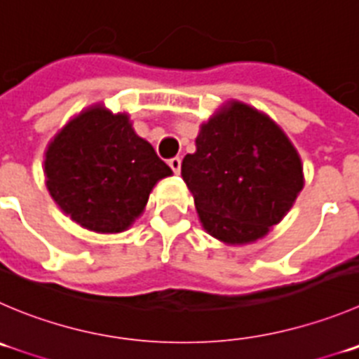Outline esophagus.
Segmentation results:
<instances>
[{
    "label": "esophagus",
    "mask_w": 359,
    "mask_h": 359,
    "mask_svg": "<svg viewBox=\"0 0 359 359\" xmlns=\"http://www.w3.org/2000/svg\"><path fill=\"white\" fill-rule=\"evenodd\" d=\"M169 167L174 170V172L180 174V170H182V158H177V156L170 158L169 160Z\"/></svg>",
    "instance_id": "34e87169"
}]
</instances>
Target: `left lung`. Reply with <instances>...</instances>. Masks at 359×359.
<instances>
[{"mask_svg": "<svg viewBox=\"0 0 359 359\" xmlns=\"http://www.w3.org/2000/svg\"><path fill=\"white\" fill-rule=\"evenodd\" d=\"M197 151L187 155L182 176L201 224L229 245L268 234L303 189L298 151L280 126L241 102H231L201 126Z\"/></svg>", "mask_w": 359, "mask_h": 359, "instance_id": "1", "label": "left lung"}]
</instances>
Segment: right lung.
Listing matches in <instances>:
<instances>
[{
	"label": "right lung",
	"instance_id": "add662e5",
	"mask_svg": "<svg viewBox=\"0 0 359 359\" xmlns=\"http://www.w3.org/2000/svg\"><path fill=\"white\" fill-rule=\"evenodd\" d=\"M47 189L74 222L121 233L142 213L149 192L172 170L139 137L126 114L93 105L63 126L46 151Z\"/></svg>",
	"mask_w": 359,
	"mask_h": 359
}]
</instances>
